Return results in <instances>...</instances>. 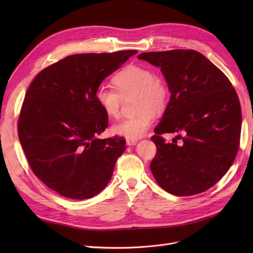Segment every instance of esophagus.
<instances>
[{
  "label": "esophagus",
  "mask_w": 253,
  "mask_h": 253,
  "mask_svg": "<svg viewBox=\"0 0 253 253\" xmlns=\"http://www.w3.org/2000/svg\"><path fill=\"white\" fill-rule=\"evenodd\" d=\"M126 143H127V145H135L137 143V139L126 138Z\"/></svg>",
  "instance_id": "1"
}]
</instances>
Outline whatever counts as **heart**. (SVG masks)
<instances>
[{
	"label": "heart",
	"instance_id": "heart-1",
	"mask_svg": "<svg viewBox=\"0 0 253 253\" xmlns=\"http://www.w3.org/2000/svg\"><path fill=\"white\" fill-rule=\"evenodd\" d=\"M115 89L99 87L95 98L103 113L113 119L120 116L123 98L135 97L138 114L123 120L113 127L116 134L130 139H139L148 134L155 121V112L164 111L169 100V89L164 80L155 76L144 66L129 65L113 79Z\"/></svg>",
	"mask_w": 253,
	"mask_h": 253
}]
</instances>
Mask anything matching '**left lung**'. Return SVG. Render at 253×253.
Masks as SVG:
<instances>
[{
  "label": "left lung",
  "mask_w": 253,
  "mask_h": 253,
  "mask_svg": "<svg viewBox=\"0 0 253 253\" xmlns=\"http://www.w3.org/2000/svg\"><path fill=\"white\" fill-rule=\"evenodd\" d=\"M138 59L160 68L171 96L152 140L151 171L162 189L192 196L210 189L228 172L239 149L242 115L225 75L195 50L145 52ZM163 133H176L165 143Z\"/></svg>",
  "instance_id": "8db88e82"
}]
</instances>
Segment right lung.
<instances>
[{
  "label": "right lung",
  "mask_w": 253,
  "mask_h": 253,
  "mask_svg": "<svg viewBox=\"0 0 253 253\" xmlns=\"http://www.w3.org/2000/svg\"><path fill=\"white\" fill-rule=\"evenodd\" d=\"M136 50L65 57L40 73L25 93L18 136L38 178L57 194L84 200L108 185L123 137L99 139L109 117L95 93Z\"/></svg>",
  "instance_id": "1"
}]
</instances>
